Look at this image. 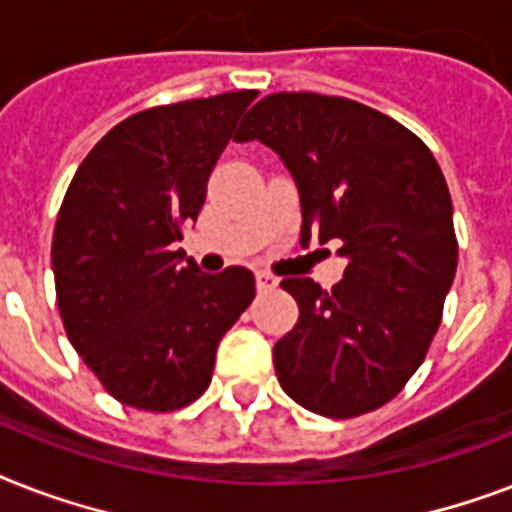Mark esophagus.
Returning a JSON list of instances; mask_svg holds the SVG:
<instances>
[{"label":"esophagus","instance_id":"1","mask_svg":"<svg viewBox=\"0 0 512 512\" xmlns=\"http://www.w3.org/2000/svg\"><path fill=\"white\" fill-rule=\"evenodd\" d=\"M255 281H257V289H260V292H268V289L279 287V279H276V276H271L268 271H257Z\"/></svg>","mask_w":512,"mask_h":512}]
</instances>
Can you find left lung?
Returning a JSON list of instances; mask_svg holds the SVG:
<instances>
[{
    "mask_svg": "<svg viewBox=\"0 0 512 512\" xmlns=\"http://www.w3.org/2000/svg\"><path fill=\"white\" fill-rule=\"evenodd\" d=\"M233 140L273 148L300 193V241H335V287L284 279L300 319L273 345L281 388L324 417L388 404L417 372L457 271L452 196L414 132L348 98L276 92Z\"/></svg>",
    "mask_w": 512,
    "mask_h": 512,
    "instance_id": "1",
    "label": "left lung"
}]
</instances>
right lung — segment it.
Masks as SVG:
<instances>
[{
    "label": "right lung",
    "instance_id": "right-lung-1",
    "mask_svg": "<svg viewBox=\"0 0 512 512\" xmlns=\"http://www.w3.org/2000/svg\"><path fill=\"white\" fill-rule=\"evenodd\" d=\"M255 90L146 108L79 164L52 233L66 335L103 388L127 406L172 412L207 390L223 335L255 297L241 265L185 263L183 225Z\"/></svg>",
    "mask_w": 512,
    "mask_h": 512
}]
</instances>
